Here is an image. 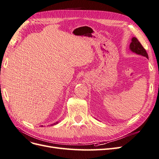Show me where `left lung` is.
<instances>
[{"label":"left lung","mask_w":159,"mask_h":159,"mask_svg":"<svg viewBox=\"0 0 159 159\" xmlns=\"http://www.w3.org/2000/svg\"><path fill=\"white\" fill-rule=\"evenodd\" d=\"M129 48L131 50V51H133V52L137 54H140V55L146 57L147 58H148V56L146 50L144 48L142 44H140L139 40L136 37H133L132 39V41H131L130 44Z\"/></svg>","instance_id":"obj_1"}]
</instances>
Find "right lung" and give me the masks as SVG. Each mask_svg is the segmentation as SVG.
Instances as JSON below:
<instances>
[{"instance_id": "1", "label": "right lung", "mask_w": 159, "mask_h": 159, "mask_svg": "<svg viewBox=\"0 0 159 159\" xmlns=\"http://www.w3.org/2000/svg\"><path fill=\"white\" fill-rule=\"evenodd\" d=\"M58 122H56L55 123H53V124L51 125V126H52V125H57V124H58Z\"/></svg>"}]
</instances>
